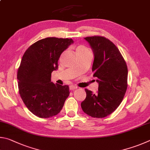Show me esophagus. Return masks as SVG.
I'll return each instance as SVG.
<instances>
[{"label":"esophagus","instance_id":"esophagus-1","mask_svg":"<svg viewBox=\"0 0 150 150\" xmlns=\"http://www.w3.org/2000/svg\"><path fill=\"white\" fill-rule=\"evenodd\" d=\"M78 87L76 86H70V90H75V89H77Z\"/></svg>","mask_w":150,"mask_h":150}]
</instances>
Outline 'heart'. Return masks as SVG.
Here are the masks:
<instances>
[{
    "label": "heart",
    "mask_w": 150,
    "mask_h": 150,
    "mask_svg": "<svg viewBox=\"0 0 150 150\" xmlns=\"http://www.w3.org/2000/svg\"><path fill=\"white\" fill-rule=\"evenodd\" d=\"M86 50H88L87 48H86L84 47H79L78 48L76 49V52H79V51H86Z\"/></svg>",
    "instance_id": "b5f03b06"
}]
</instances>
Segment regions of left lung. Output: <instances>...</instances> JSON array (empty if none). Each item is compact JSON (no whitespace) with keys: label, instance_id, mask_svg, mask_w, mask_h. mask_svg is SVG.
I'll return each instance as SVG.
<instances>
[{"label":"left lung","instance_id":"1","mask_svg":"<svg viewBox=\"0 0 150 150\" xmlns=\"http://www.w3.org/2000/svg\"><path fill=\"white\" fill-rule=\"evenodd\" d=\"M94 54L93 76L99 83L96 93L86 89V98L81 103L83 111L94 118L111 115L120 105L128 87L127 63L117 46L103 36L84 38Z\"/></svg>","mask_w":150,"mask_h":150}]
</instances>
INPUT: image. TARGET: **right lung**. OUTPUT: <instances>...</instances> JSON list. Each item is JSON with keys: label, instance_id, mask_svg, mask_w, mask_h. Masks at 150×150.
<instances>
[{"label": "right lung", "instance_id": "right-lung-1", "mask_svg": "<svg viewBox=\"0 0 150 150\" xmlns=\"http://www.w3.org/2000/svg\"><path fill=\"white\" fill-rule=\"evenodd\" d=\"M72 39L47 38L28 47L18 70V90L27 108L39 118H49L61 111L70 94L68 85L54 84L51 73L57 69L60 54Z\"/></svg>", "mask_w": 150, "mask_h": 150}]
</instances>
